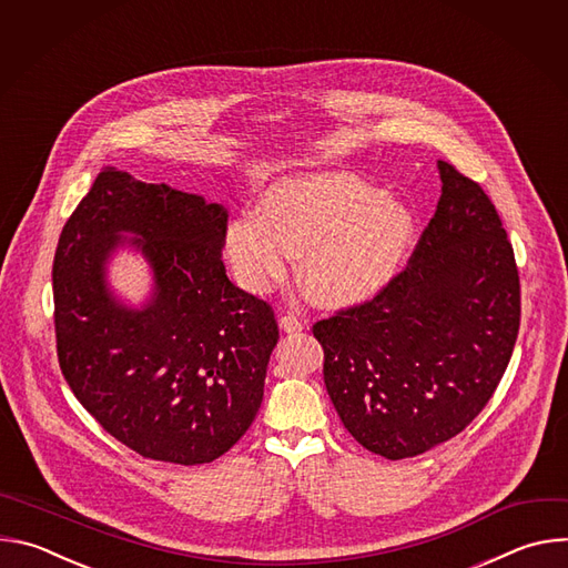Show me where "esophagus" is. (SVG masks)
Wrapping results in <instances>:
<instances>
[{"instance_id": "34e87169", "label": "esophagus", "mask_w": 568, "mask_h": 568, "mask_svg": "<svg viewBox=\"0 0 568 568\" xmlns=\"http://www.w3.org/2000/svg\"><path fill=\"white\" fill-rule=\"evenodd\" d=\"M278 326H281L285 333H298V331H303L305 323H303L298 316H294V314H281V316H278Z\"/></svg>"}]
</instances>
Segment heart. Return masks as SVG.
I'll return each instance as SVG.
<instances>
[{"label": "heart", "mask_w": 568, "mask_h": 568, "mask_svg": "<svg viewBox=\"0 0 568 568\" xmlns=\"http://www.w3.org/2000/svg\"><path fill=\"white\" fill-rule=\"evenodd\" d=\"M416 215L402 200L348 173L292 178L267 189L256 211L229 222L224 256L252 292L281 283L301 256V281L326 305L379 292L404 265Z\"/></svg>", "instance_id": "obj_1"}]
</instances>
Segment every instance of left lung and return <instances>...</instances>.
Here are the masks:
<instances>
[{
  "mask_svg": "<svg viewBox=\"0 0 568 568\" xmlns=\"http://www.w3.org/2000/svg\"><path fill=\"white\" fill-rule=\"evenodd\" d=\"M438 171L443 195L407 267L312 326L344 427L388 460L460 434L497 390L519 333V270L501 217L449 161Z\"/></svg>",
  "mask_w": 568,
  "mask_h": 568,
  "instance_id": "1",
  "label": "left lung"
}]
</instances>
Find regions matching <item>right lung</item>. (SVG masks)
Listing matches in <instances>:
<instances>
[{"mask_svg": "<svg viewBox=\"0 0 568 568\" xmlns=\"http://www.w3.org/2000/svg\"><path fill=\"white\" fill-rule=\"evenodd\" d=\"M229 215L166 184L103 169L62 226L53 256L60 371L92 418L143 458L202 465L254 423L278 323L222 263ZM121 232L151 261L158 292L116 306L102 265Z\"/></svg>", "mask_w": 568, "mask_h": 568, "instance_id": "add662e5", "label": "right lung"}]
</instances>
